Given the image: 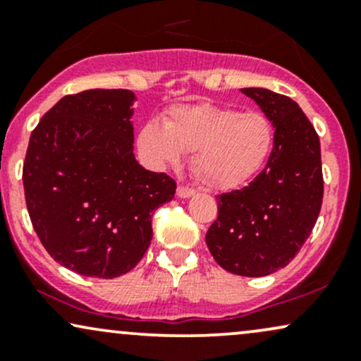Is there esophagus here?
Segmentation results:
<instances>
[{
  "label": "esophagus",
  "instance_id": "1",
  "mask_svg": "<svg viewBox=\"0 0 361 361\" xmlns=\"http://www.w3.org/2000/svg\"><path fill=\"white\" fill-rule=\"evenodd\" d=\"M195 193L193 188H190V186H185V185H178V190H176V195L180 198H188L192 197V195Z\"/></svg>",
  "mask_w": 361,
  "mask_h": 361
}]
</instances>
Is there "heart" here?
<instances>
[{
    "instance_id": "1",
    "label": "heart",
    "mask_w": 361,
    "mask_h": 361,
    "mask_svg": "<svg viewBox=\"0 0 361 361\" xmlns=\"http://www.w3.org/2000/svg\"><path fill=\"white\" fill-rule=\"evenodd\" d=\"M275 128L261 111H239L214 103L178 105L163 127L140 128L137 146L151 164L166 166L193 152L195 176L212 190H233L251 180L271 154Z\"/></svg>"
}]
</instances>
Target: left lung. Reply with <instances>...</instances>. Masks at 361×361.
Instances as JSON below:
<instances>
[{
	"instance_id": "1",
	"label": "left lung",
	"mask_w": 361,
	"mask_h": 361,
	"mask_svg": "<svg viewBox=\"0 0 361 361\" xmlns=\"http://www.w3.org/2000/svg\"><path fill=\"white\" fill-rule=\"evenodd\" d=\"M275 127L263 171L241 190L217 195V219L205 235L214 259L241 276H267L295 258L321 212V142L292 98L243 88Z\"/></svg>"
}]
</instances>
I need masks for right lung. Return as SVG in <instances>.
Returning a JSON list of instances; mask_svg holds the SVG:
<instances>
[{"label": "right lung", "instance_id": "right-lung-1", "mask_svg": "<svg viewBox=\"0 0 361 361\" xmlns=\"http://www.w3.org/2000/svg\"><path fill=\"white\" fill-rule=\"evenodd\" d=\"M128 90H86L61 98L28 140L23 188L40 243L85 276L115 279L142 259L152 212L176 193L166 173L135 161Z\"/></svg>", "mask_w": 361, "mask_h": 361}]
</instances>
